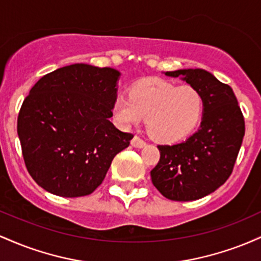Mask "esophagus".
<instances>
[{
    "instance_id": "esophagus-1",
    "label": "esophagus",
    "mask_w": 261,
    "mask_h": 261,
    "mask_svg": "<svg viewBox=\"0 0 261 261\" xmlns=\"http://www.w3.org/2000/svg\"><path fill=\"white\" fill-rule=\"evenodd\" d=\"M131 145H133L134 147H136V148H142V147H145V146H146V142L142 139H141V137L135 136L134 139L131 140Z\"/></svg>"
}]
</instances>
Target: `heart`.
I'll use <instances>...</instances> for the list:
<instances>
[{
	"label": "heart",
	"mask_w": 261,
	"mask_h": 261,
	"mask_svg": "<svg viewBox=\"0 0 261 261\" xmlns=\"http://www.w3.org/2000/svg\"><path fill=\"white\" fill-rule=\"evenodd\" d=\"M203 98L195 87L163 81H146L133 87L130 97H118L113 104L115 120L130 128L147 118L148 133L161 142H178L199 124Z\"/></svg>",
	"instance_id": "1"
}]
</instances>
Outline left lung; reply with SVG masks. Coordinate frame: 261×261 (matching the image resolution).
Listing matches in <instances>:
<instances>
[{"label": "left lung", "mask_w": 261, "mask_h": 261, "mask_svg": "<svg viewBox=\"0 0 261 261\" xmlns=\"http://www.w3.org/2000/svg\"><path fill=\"white\" fill-rule=\"evenodd\" d=\"M166 76L179 77L201 93L203 112L195 134L175 145H160L161 158L151 170L157 190L173 201H193L214 193L232 174L245 133L241 108L228 85L201 68Z\"/></svg>", "instance_id": "8db88e82"}]
</instances>
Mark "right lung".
<instances>
[{
    "label": "right lung",
    "mask_w": 261,
    "mask_h": 261,
    "mask_svg": "<svg viewBox=\"0 0 261 261\" xmlns=\"http://www.w3.org/2000/svg\"><path fill=\"white\" fill-rule=\"evenodd\" d=\"M120 72L74 64L45 74L23 101L17 121L27 169L38 185L64 197L92 194L133 134L109 118Z\"/></svg>",
    "instance_id": "obj_1"
}]
</instances>
